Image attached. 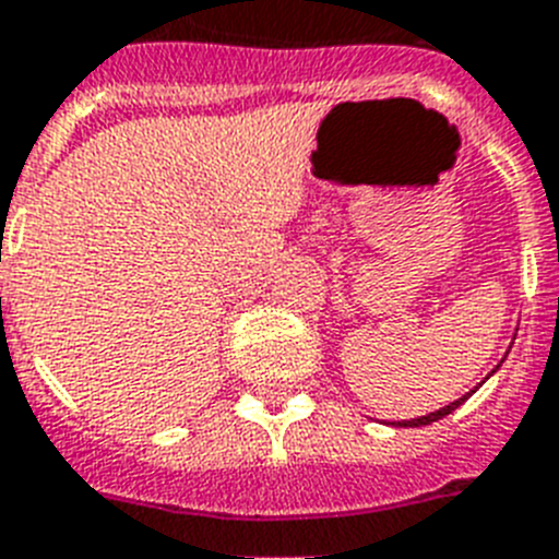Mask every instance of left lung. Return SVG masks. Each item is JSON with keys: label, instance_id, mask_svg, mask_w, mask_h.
Returning a JSON list of instances; mask_svg holds the SVG:
<instances>
[{"label": "left lung", "instance_id": "1", "mask_svg": "<svg viewBox=\"0 0 559 559\" xmlns=\"http://www.w3.org/2000/svg\"><path fill=\"white\" fill-rule=\"evenodd\" d=\"M503 362V360H501ZM498 368V366H495ZM495 371H489V377H492ZM487 377V380H489ZM469 394H473V391H469ZM467 394V396H469ZM467 396H461V400H455V402H450V405H444V407H439V411H436V414H427V416H419V419H407V421H400V427H421V425H430V421H439V419H444V416L448 414H453L455 407L461 405V402L467 400Z\"/></svg>", "mask_w": 559, "mask_h": 559}]
</instances>
